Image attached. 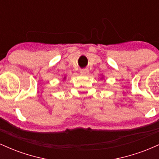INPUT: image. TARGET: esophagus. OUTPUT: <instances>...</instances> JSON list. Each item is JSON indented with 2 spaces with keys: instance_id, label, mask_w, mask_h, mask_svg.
<instances>
[{
  "instance_id": "34e87169",
  "label": "esophagus",
  "mask_w": 159,
  "mask_h": 159,
  "mask_svg": "<svg viewBox=\"0 0 159 159\" xmlns=\"http://www.w3.org/2000/svg\"><path fill=\"white\" fill-rule=\"evenodd\" d=\"M89 72V70L87 69H81V74H87Z\"/></svg>"
}]
</instances>
